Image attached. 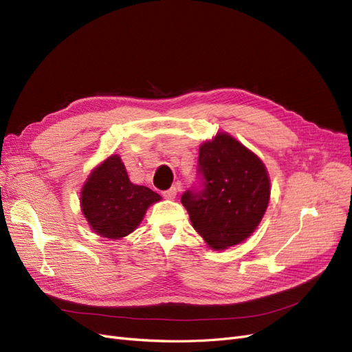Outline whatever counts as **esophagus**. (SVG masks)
<instances>
[{
    "instance_id": "obj_1",
    "label": "esophagus",
    "mask_w": 352,
    "mask_h": 352,
    "mask_svg": "<svg viewBox=\"0 0 352 352\" xmlns=\"http://www.w3.org/2000/svg\"><path fill=\"white\" fill-rule=\"evenodd\" d=\"M176 193H177L176 186H172L170 189H167V190L163 192V197H164L166 199H173V198L176 197Z\"/></svg>"
}]
</instances>
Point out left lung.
<instances>
[{"label":"left lung","instance_id":"obj_1","mask_svg":"<svg viewBox=\"0 0 352 352\" xmlns=\"http://www.w3.org/2000/svg\"><path fill=\"white\" fill-rule=\"evenodd\" d=\"M202 190H186L182 204L197 233L211 249L246 240L268 208L271 180L263 162L227 132L201 144Z\"/></svg>","mask_w":352,"mask_h":352}]
</instances>
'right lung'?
<instances>
[{"mask_svg":"<svg viewBox=\"0 0 352 352\" xmlns=\"http://www.w3.org/2000/svg\"><path fill=\"white\" fill-rule=\"evenodd\" d=\"M160 199L150 188L132 184L120 157L112 154L84 182L80 205L96 234L118 240L134 232L150 205Z\"/></svg>","mask_w":352,"mask_h":352,"instance_id":"right-lung-1","label":"right lung"}]
</instances>
